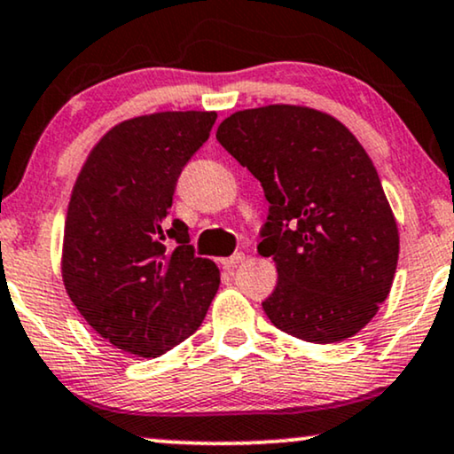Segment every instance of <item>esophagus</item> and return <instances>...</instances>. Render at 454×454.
<instances>
[{
    "mask_svg": "<svg viewBox=\"0 0 454 454\" xmlns=\"http://www.w3.org/2000/svg\"><path fill=\"white\" fill-rule=\"evenodd\" d=\"M244 259H246L244 253H236V254L227 256V259H223L221 262H223V267H225V270H236V267H238L239 262H242Z\"/></svg>",
    "mask_w": 454,
    "mask_h": 454,
    "instance_id": "obj_1",
    "label": "esophagus"
}]
</instances>
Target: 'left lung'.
<instances>
[{"label": "left lung", "instance_id": "8db88e82", "mask_svg": "<svg viewBox=\"0 0 454 454\" xmlns=\"http://www.w3.org/2000/svg\"><path fill=\"white\" fill-rule=\"evenodd\" d=\"M216 141L270 201L259 253L278 284L267 317L309 343H337L377 316L394 284L400 233L377 168L337 117L265 105L221 121Z\"/></svg>", "mask_w": 454, "mask_h": 454}]
</instances>
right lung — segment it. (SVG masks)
Wrapping results in <instances>:
<instances>
[{"label":"right lung","instance_id":"right-lung-1","mask_svg":"<svg viewBox=\"0 0 454 454\" xmlns=\"http://www.w3.org/2000/svg\"><path fill=\"white\" fill-rule=\"evenodd\" d=\"M215 120V111H160L120 121L73 184L65 290L100 337L132 356L158 357L192 337L221 284L215 262L193 254L187 225L168 221L178 175Z\"/></svg>","mask_w":454,"mask_h":454}]
</instances>
